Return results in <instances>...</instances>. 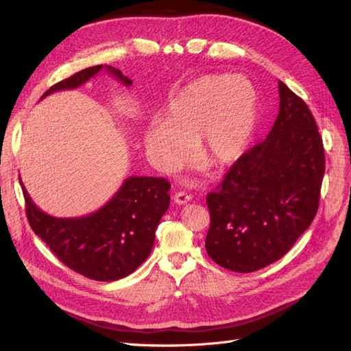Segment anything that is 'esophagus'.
<instances>
[{"label":"esophagus","mask_w":351,"mask_h":351,"mask_svg":"<svg viewBox=\"0 0 351 351\" xmlns=\"http://www.w3.org/2000/svg\"><path fill=\"white\" fill-rule=\"evenodd\" d=\"M190 200H192V195H189L186 192H178L174 195V202L177 205H184Z\"/></svg>","instance_id":"esophagus-1"}]
</instances>
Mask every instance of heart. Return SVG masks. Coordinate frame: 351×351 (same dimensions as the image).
<instances>
[{"label": "heart", "mask_w": 351, "mask_h": 351, "mask_svg": "<svg viewBox=\"0 0 351 351\" xmlns=\"http://www.w3.org/2000/svg\"><path fill=\"white\" fill-rule=\"evenodd\" d=\"M258 123V97L243 76L208 74L190 82L168 104L164 121L146 127L145 145L165 171L195 151L208 167L230 165L244 154Z\"/></svg>", "instance_id": "b5f03b06"}]
</instances>
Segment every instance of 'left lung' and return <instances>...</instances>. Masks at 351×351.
I'll list each match as a JSON object with an SVG mask.
<instances>
[{
  "mask_svg": "<svg viewBox=\"0 0 351 351\" xmlns=\"http://www.w3.org/2000/svg\"><path fill=\"white\" fill-rule=\"evenodd\" d=\"M280 112L263 142L231 165L206 196L209 258L234 272L262 269L289 252L319 206L322 137L306 102L278 82Z\"/></svg>",
  "mask_w": 351,
  "mask_h": 351,
  "instance_id": "left-lung-1",
  "label": "left lung"
}]
</instances>
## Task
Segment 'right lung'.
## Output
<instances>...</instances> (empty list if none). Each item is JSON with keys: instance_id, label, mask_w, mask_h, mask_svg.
<instances>
[{"instance_id": "add662e5", "label": "right lung", "mask_w": 351, "mask_h": 351, "mask_svg": "<svg viewBox=\"0 0 351 351\" xmlns=\"http://www.w3.org/2000/svg\"><path fill=\"white\" fill-rule=\"evenodd\" d=\"M102 69L125 86L133 83L111 66H93L51 86L47 95L76 89ZM40 98V99H42ZM26 217L32 230L56 256L77 274L97 281L127 277L147 259L155 230L169 206V184L162 177H129L112 199L90 215L56 218L42 212L22 183Z\"/></svg>"}]
</instances>
